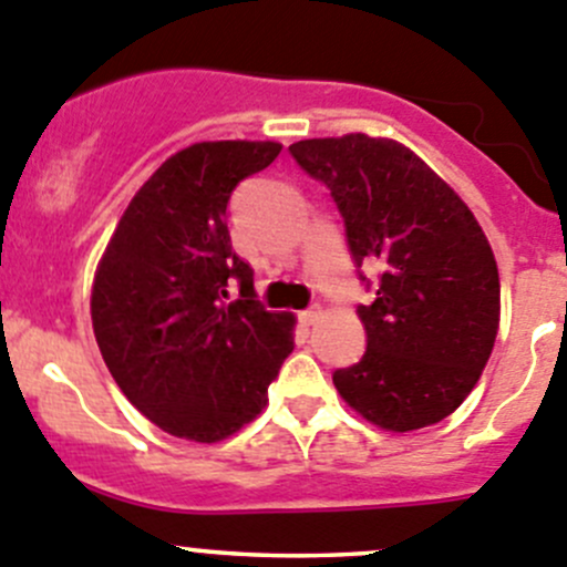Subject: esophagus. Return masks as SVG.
I'll list each match as a JSON object with an SVG mask.
<instances>
[{
    "label": "esophagus",
    "mask_w": 567,
    "mask_h": 567,
    "mask_svg": "<svg viewBox=\"0 0 567 567\" xmlns=\"http://www.w3.org/2000/svg\"><path fill=\"white\" fill-rule=\"evenodd\" d=\"M321 316H323L321 307H310V310L299 312V323H301V327H312V323L321 321Z\"/></svg>",
    "instance_id": "esophagus-1"
}]
</instances>
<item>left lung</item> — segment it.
Segmentation results:
<instances>
[{
  "label": "left lung",
  "mask_w": 567,
  "mask_h": 567,
  "mask_svg": "<svg viewBox=\"0 0 567 567\" xmlns=\"http://www.w3.org/2000/svg\"><path fill=\"white\" fill-rule=\"evenodd\" d=\"M290 155L332 194L354 266L379 274L373 301L357 307L365 354L332 373L334 388L388 432L443 421L480 382L498 332L502 285L480 221L390 137H312Z\"/></svg>",
  "instance_id": "left-lung-1"
}]
</instances>
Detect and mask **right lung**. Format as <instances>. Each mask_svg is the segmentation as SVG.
Masks as SVG:
<instances>
[{
  "label": "right lung",
  "instance_id": "obj_1",
  "mask_svg": "<svg viewBox=\"0 0 567 567\" xmlns=\"http://www.w3.org/2000/svg\"><path fill=\"white\" fill-rule=\"evenodd\" d=\"M279 152L274 141H205L172 155L132 196L99 260V351L121 393L174 437L238 432L293 351L296 318L257 301L255 271L227 229L233 190Z\"/></svg>",
  "mask_w": 567,
  "mask_h": 567
}]
</instances>
